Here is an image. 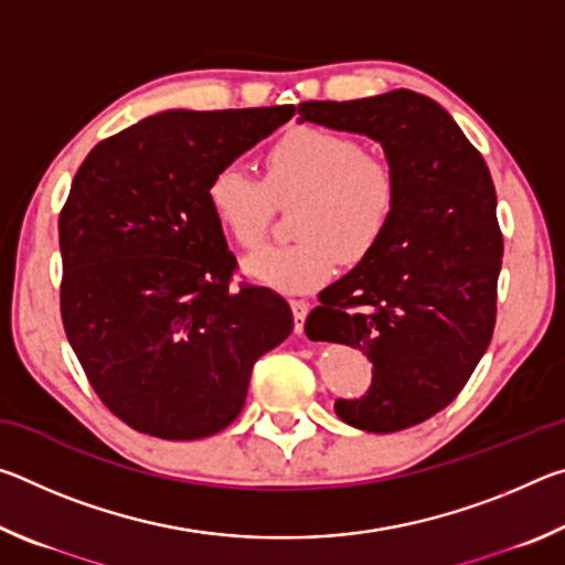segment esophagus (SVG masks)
<instances>
[{
  "label": "esophagus",
  "mask_w": 565,
  "mask_h": 565,
  "mask_svg": "<svg viewBox=\"0 0 565 565\" xmlns=\"http://www.w3.org/2000/svg\"><path fill=\"white\" fill-rule=\"evenodd\" d=\"M309 309L311 303L303 301V299H291V311H294V331L301 333L303 331V321L309 317Z\"/></svg>",
  "instance_id": "34e87169"
}]
</instances>
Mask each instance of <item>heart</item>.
I'll return each mask as SVG.
<instances>
[{"instance_id":"1","label":"heart","mask_w":565,"mask_h":565,"mask_svg":"<svg viewBox=\"0 0 565 565\" xmlns=\"http://www.w3.org/2000/svg\"><path fill=\"white\" fill-rule=\"evenodd\" d=\"M291 199L299 238L259 248L244 271L276 291H311L331 279L339 259L359 264L384 242L398 209V174L349 134L296 127L266 149L264 181L226 164L206 184L216 224L242 248L259 246L274 204Z\"/></svg>"}]
</instances>
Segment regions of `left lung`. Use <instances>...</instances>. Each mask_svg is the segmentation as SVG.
Wrapping results in <instances>:
<instances>
[{
  "label": "left lung",
  "instance_id": "obj_1",
  "mask_svg": "<svg viewBox=\"0 0 565 565\" xmlns=\"http://www.w3.org/2000/svg\"><path fill=\"white\" fill-rule=\"evenodd\" d=\"M299 114L376 139L398 174L384 242L319 294L303 329L374 363L366 396L337 401L339 418L401 431L451 404L491 343L503 256L491 171L448 111L411 89L303 102Z\"/></svg>",
  "mask_w": 565,
  "mask_h": 565
}]
</instances>
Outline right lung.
I'll return each mask as SVG.
<instances>
[{"instance_id":"obj_1","label":"right lung","mask_w":565,"mask_h":565,"mask_svg":"<svg viewBox=\"0 0 565 565\" xmlns=\"http://www.w3.org/2000/svg\"><path fill=\"white\" fill-rule=\"evenodd\" d=\"M294 117L171 109L99 141L60 214V306L94 394L134 431L218 434L244 408L262 353L289 337V303L238 281L206 184Z\"/></svg>"}]
</instances>
